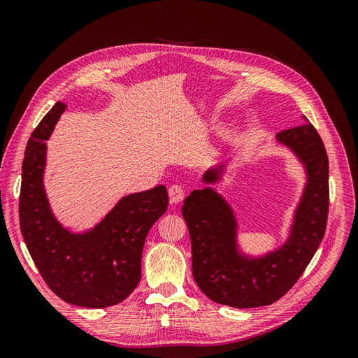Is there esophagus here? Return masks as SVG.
<instances>
[{
	"label": "esophagus",
	"mask_w": 358,
	"mask_h": 358,
	"mask_svg": "<svg viewBox=\"0 0 358 358\" xmlns=\"http://www.w3.org/2000/svg\"><path fill=\"white\" fill-rule=\"evenodd\" d=\"M169 197H170V201L171 203H179L183 200V197H185V191H183V188L180 185H171L169 188Z\"/></svg>",
	"instance_id": "34e87169"
}]
</instances>
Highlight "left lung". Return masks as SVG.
<instances>
[{"label": "left lung", "instance_id": "1", "mask_svg": "<svg viewBox=\"0 0 358 358\" xmlns=\"http://www.w3.org/2000/svg\"><path fill=\"white\" fill-rule=\"evenodd\" d=\"M305 124L276 134L305 170V185L282 245L262 255L246 254L239 243V221L231 204L216 191L227 167L220 162L203 173V189L183 200L192 249V276L215 303L231 308L272 305L305 272L324 237L329 212V158L317 129Z\"/></svg>", "mask_w": 358, "mask_h": 358}]
</instances>
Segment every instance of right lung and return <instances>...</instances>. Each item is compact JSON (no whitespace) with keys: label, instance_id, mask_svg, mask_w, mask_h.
Returning a JSON list of instances; mask_svg holds the SVG:
<instances>
[{"label":"right lung","instance_id":"right-lung-1","mask_svg":"<svg viewBox=\"0 0 358 358\" xmlns=\"http://www.w3.org/2000/svg\"><path fill=\"white\" fill-rule=\"evenodd\" d=\"M66 104L58 101L32 131L22 164L20 231L40 275L64 301L101 309L125 300L142 278V252L150 227L167 210L164 185L124 196L83 231L62 225L45 189L46 140Z\"/></svg>","mask_w":358,"mask_h":358}]
</instances>
